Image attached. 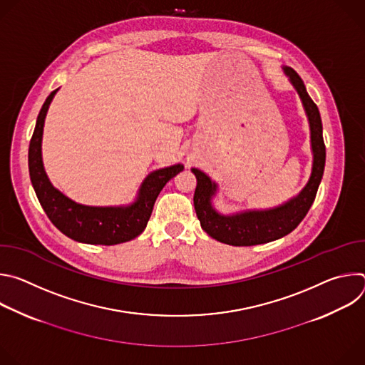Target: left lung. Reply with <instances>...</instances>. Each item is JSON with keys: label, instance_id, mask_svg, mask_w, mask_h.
<instances>
[{"label": "left lung", "instance_id": "obj_1", "mask_svg": "<svg viewBox=\"0 0 365 365\" xmlns=\"http://www.w3.org/2000/svg\"><path fill=\"white\" fill-rule=\"evenodd\" d=\"M283 69L297 91L309 120L312 153H314V166H312L310 179L297 196L280 206L273 207V210L244 211L235 215H221L214 210L211 202L217 192V183L199 169H192L197 180L193 195L197 220L200 221L202 230L220 242L235 247H248L279 240L290 234L302 222L317 197L327 159L321 114L317 103L306 92L300 76L292 68L284 66Z\"/></svg>", "mask_w": 365, "mask_h": 365}]
</instances>
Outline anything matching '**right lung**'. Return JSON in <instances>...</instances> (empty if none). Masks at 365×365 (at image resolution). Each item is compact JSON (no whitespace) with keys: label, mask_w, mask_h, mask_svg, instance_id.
<instances>
[{"label":"right lung","mask_w":365,"mask_h":365,"mask_svg":"<svg viewBox=\"0 0 365 365\" xmlns=\"http://www.w3.org/2000/svg\"><path fill=\"white\" fill-rule=\"evenodd\" d=\"M51 92L38 113L29 145V172L37 199L48 220L66 237L98 245H114L138 237L151 217L153 206L165 185L183 170V165L151 172L143 182L137 200L128 206H86L73 202L50 183L41 162V135Z\"/></svg>","instance_id":"right-lung-1"}]
</instances>
